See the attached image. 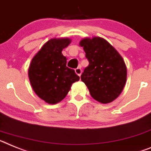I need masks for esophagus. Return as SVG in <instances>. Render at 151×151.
Here are the masks:
<instances>
[{
	"mask_svg": "<svg viewBox=\"0 0 151 151\" xmlns=\"http://www.w3.org/2000/svg\"><path fill=\"white\" fill-rule=\"evenodd\" d=\"M75 73L77 74V75L81 77V74H82V70H81V68H76V69H75Z\"/></svg>",
	"mask_w": 151,
	"mask_h": 151,
	"instance_id": "34e87169",
	"label": "esophagus"
}]
</instances>
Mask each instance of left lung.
<instances>
[{"label": "left lung", "instance_id": "left-lung-1", "mask_svg": "<svg viewBox=\"0 0 151 151\" xmlns=\"http://www.w3.org/2000/svg\"><path fill=\"white\" fill-rule=\"evenodd\" d=\"M85 56L89 61L81 74V81L90 95L101 103L115 99L124 88L127 77L124 61L119 52L104 39L94 37L82 39Z\"/></svg>", "mask_w": 151, "mask_h": 151}]
</instances>
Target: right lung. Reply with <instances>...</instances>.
I'll list each match as a JSON object with an SVG mask.
<instances>
[{
  "mask_svg": "<svg viewBox=\"0 0 151 151\" xmlns=\"http://www.w3.org/2000/svg\"><path fill=\"white\" fill-rule=\"evenodd\" d=\"M69 39H52L32 58L29 78L34 92L49 104L62 100L71 84L80 80L73 69L67 67V58L61 53L70 44Z\"/></svg>",
  "mask_w": 151,
  "mask_h": 151,
  "instance_id": "add662e5",
  "label": "right lung"
}]
</instances>
